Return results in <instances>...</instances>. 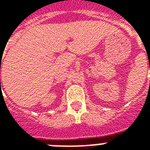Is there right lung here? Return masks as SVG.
Instances as JSON below:
<instances>
[{"label":"right lung","mask_w":150,"mask_h":150,"mask_svg":"<svg viewBox=\"0 0 150 150\" xmlns=\"http://www.w3.org/2000/svg\"><path fill=\"white\" fill-rule=\"evenodd\" d=\"M0 81H1V80H0Z\"/></svg>","instance_id":"obj_1"}]
</instances>
